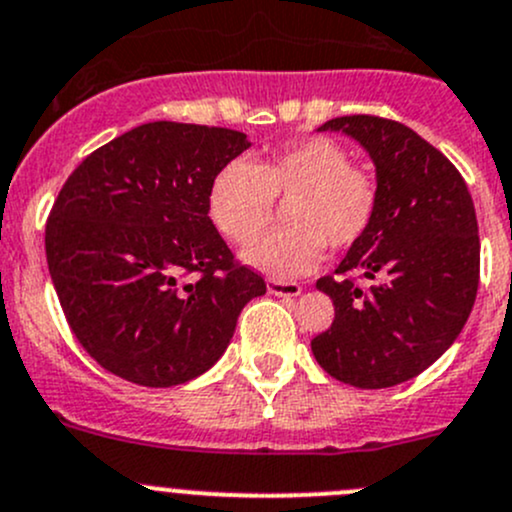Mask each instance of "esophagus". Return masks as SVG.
Masks as SVG:
<instances>
[{
	"instance_id": "esophagus-1",
	"label": "esophagus",
	"mask_w": 512,
	"mask_h": 512,
	"mask_svg": "<svg viewBox=\"0 0 512 512\" xmlns=\"http://www.w3.org/2000/svg\"><path fill=\"white\" fill-rule=\"evenodd\" d=\"M303 288L298 286V283L293 281H278V278H271L268 281V293L271 295H281V298H295V295H300Z\"/></svg>"
}]
</instances>
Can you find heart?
Listing matches in <instances>:
<instances>
[{"label":"heart","mask_w":512,"mask_h":512,"mask_svg":"<svg viewBox=\"0 0 512 512\" xmlns=\"http://www.w3.org/2000/svg\"><path fill=\"white\" fill-rule=\"evenodd\" d=\"M276 201L287 202V229L256 242L244 258L271 276L293 278L313 271L325 246L350 249L370 231L379 184L325 135L288 142L256 162H226L209 182V217L234 244L255 241Z\"/></svg>","instance_id":"obj_1"}]
</instances>
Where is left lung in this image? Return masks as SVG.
I'll return each mask as SVG.
<instances>
[{
	"mask_svg": "<svg viewBox=\"0 0 512 512\" xmlns=\"http://www.w3.org/2000/svg\"><path fill=\"white\" fill-rule=\"evenodd\" d=\"M318 130H342L370 152L379 207L335 276L315 283L333 298L335 320L310 347L340 382L394 387L434 365L471 315L481 273L476 209L449 157L407 125L345 115Z\"/></svg>",
	"mask_w": 512,
	"mask_h": 512,
	"instance_id": "left-lung-1",
	"label": "left lung"
}]
</instances>
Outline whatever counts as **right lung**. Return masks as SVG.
<instances>
[{"label": "right lung", "instance_id": "right-lung-1", "mask_svg": "<svg viewBox=\"0 0 512 512\" xmlns=\"http://www.w3.org/2000/svg\"><path fill=\"white\" fill-rule=\"evenodd\" d=\"M244 133L157 120L86 157L46 221V261L83 350L142 387L207 372L266 281L236 261L209 219L219 167Z\"/></svg>", "mask_w": 512, "mask_h": 512}]
</instances>
